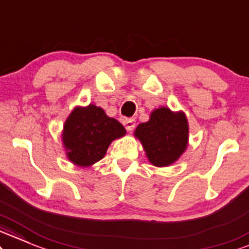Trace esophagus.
I'll return each instance as SVG.
<instances>
[{"label": "esophagus", "instance_id": "1", "mask_svg": "<svg viewBox=\"0 0 249 249\" xmlns=\"http://www.w3.org/2000/svg\"><path fill=\"white\" fill-rule=\"evenodd\" d=\"M124 124L125 129L128 131H133L134 128H135V120L134 119H125L124 121Z\"/></svg>", "mask_w": 249, "mask_h": 249}]
</instances>
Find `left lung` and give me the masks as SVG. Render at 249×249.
<instances>
[{
	"label": "left lung",
	"instance_id": "1",
	"mask_svg": "<svg viewBox=\"0 0 249 249\" xmlns=\"http://www.w3.org/2000/svg\"><path fill=\"white\" fill-rule=\"evenodd\" d=\"M149 162L155 166H168L179 159L189 141V124L183 112L160 107L151 113L148 122L135 129Z\"/></svg>",
	"mask_w": 249,
	"mask_h": 249
}]
</instances>
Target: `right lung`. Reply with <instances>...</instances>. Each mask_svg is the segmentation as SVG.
<instances>
[{
    "label": "right lung",
    "instance_id": "add662e5",
    "mask_svg": "<svg viewBox=\"0 0 249 249\" xmlns=\"http://www.w3.org/2000/svg\"><path fill=\"white\" fill-rule=\"evenodd\" d=\"M125 135L118 120L109 118L95 105L75 107L66 119L63 129V144L67 159L73 164L86 168L104 159L109 144Z\"/></svg>",
    "mask_w": 249,
    "mask_h": 249
}]
</instances>
